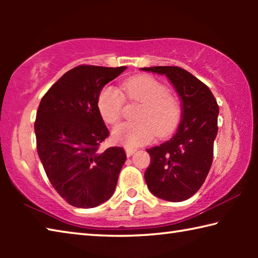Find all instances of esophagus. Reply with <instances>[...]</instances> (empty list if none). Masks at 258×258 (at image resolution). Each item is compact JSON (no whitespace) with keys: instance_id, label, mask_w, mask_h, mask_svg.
<instances>
[{"instance_id":"1","label":"esophagus","mask_w":258,"mask_h":258,"mask_svg":"<svg viewBox=\"0 0 258 258\" xmlns=\"http://www.w3.org/2000/svg\"><path fill=\"white\" fill-rule=\"evenodd\" d=\"M135 151H137V149H130V148H126V149H125L126 156H127V157H131V156H132Z\"/></svg>"}]
</instances>
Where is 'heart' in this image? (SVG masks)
<instances>
[{
  "instance_id": "1",
  "label": "heart",
  "mask_w": 258,
  "mask_h": 258,
  "mask_svg": "<svg viewBox=\"0 0 258 258\" xmlns=\"http://www.w3.org/2000/svg\"><path fill=\"white\" fill-rule=\"evenodd\" d=\"M123 91L131 101L142 103L135 123H121L112 131L117 143L135 148L151 142L156 134L167 137L176 130L182 109L178 100L169 94L168 87L149 75H140L123 83ZM124 95L112 86H107L98 97V109L102 119L116 124L120 119Z\"/></svg>"
}]
</instances>
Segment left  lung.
I'll list each match as a JSON object with an SVG mask.
<instances>
[{"instance_id": "left-lung-1", "label": "left lung", "mask_w": 258, "mask_h": 258, "mask_svg": "<svg viewBox=\"0 0 258 258\" xmlns=\"http://www.w3.org/2000/svg\"><path fill=\"white\" fill-rule=\"evenodd\" d=\"M142 71L166 75L182 100V120L168 141L150 149L145 173L149 190L167 202H183L197 192L213 163L218 104L209 87L185 69L156 66Z\"/></svg>"}]
</instances>
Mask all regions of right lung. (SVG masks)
I'll return each instance as SVG.
<instances>
[{"label":"right lung","instance_id":"add662e5","mask_svg":"<svg viewBox=\"0 0 258 258\" xmlns=\"http://www.w3.org/2000/svg\"><path fill=\"white\" fill-rule=\"evenodd\" d=\"M125 69L81 64L63 74L38 106L37 154L52 186L72 206L97 207L116 189L126 155L120 147L99 149L109 131L98 97Z\"/></svg>","mask_w":258,"mask_h":258}]
</instances>
